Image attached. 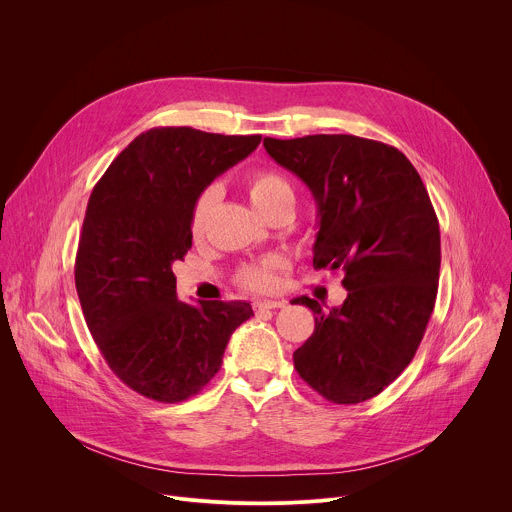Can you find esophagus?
I'll return each mask as SVG.
<instances>
[{
    "label": "esophagus",
    "mask_w": 512,
    "mask_h": 512,
    "mask_svg": "<svg viewBox=\"0 0 512 512\" xmlns=\"http://www.w3.org/2000/svg\"><path fill=\"white\" fill-rule=\"evenodd\" d=\"M287 301L283 299H259L253 303L255 311H263V309H279V307H285Z\"/></svg>",
    "instance_id": "obj_1"
}]
</instances>
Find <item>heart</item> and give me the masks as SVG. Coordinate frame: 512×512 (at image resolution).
<instances>
[{"label": "heart", "instance_id": "b5f03b06", "mask_svg": "<svg viewBox=\"0 0 512 512\" xmlns=\"http://www.w3.org/2000/svg\"><path fill=\"white\" fill-rule=\"evenodd\" d=\"M245 191L251 201V205L257 209L259 215H265L267 211L275 209L277 205H293L295 203V193L287 179L279 175L277 170L271 168H259L253 170V173L245 179ZM217 199V191L213 187L205 189L193 207V217H191V229L195 237H201L207 229L209 213L213 209V203ZM279 259H263L259 263L247 265L239 273L241 285L253 289V291H273L279 283Z\"/></svg>", "mask_w": 512, "mask_h": 512}]
</instances>
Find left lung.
I'll use <instances>...</instances> for the list:
<instances>
[{
    "label": "left lung",
    "instance_id": "obj_1",
    "mask_svg": "<svg viewBox=\"0 0 512 512\" xmlns=\"http://www.w3.org/2000/svg\"><path fill=\"white\" fill-rule=\"evenodd\" d=\"M269 156L299 177L317 207L315 269H342L339 307L315 313L295 350L297 374L333 404H360L412 362L434 309L440 229L412 162L394 146L354 134L265 138Z\"/></svg>",
    "mask_w": 512,
    "mask_h": 512
}]
</instances>
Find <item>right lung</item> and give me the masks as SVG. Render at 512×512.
Wrapping results in <instances>:
<instances>
[{
    "label": "right lung",
    "mask_w": 512,
    "mask_h": 512,
    "mask_svg": "<svg viewBox=\"0 0 512 512\" xmlns=\"http://www.w3.org/2000/svg\"><path fill=\"white\" fill-rule=\"evenodd\" d=\"M261 142L189 126L138 134L94 187L76 255V289L94 342L134 392L175 404L221 370L247 301L177 299L175 261L193 245L197 197Z\"/></svg>",
    "instance_id": "add662e5"
}]
</instances>
